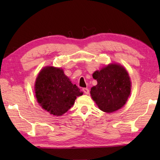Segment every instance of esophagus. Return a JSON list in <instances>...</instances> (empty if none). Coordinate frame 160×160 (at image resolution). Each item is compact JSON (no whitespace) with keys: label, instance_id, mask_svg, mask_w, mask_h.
<instances>
[{"label":"esophagus","instance_id":"obj_1","mask_svg":"<svg viewBox=\"0 0 160 160\" xmlns=\"http://www.w3.org/2000/svg\"><path fill=\"white\" fill-rule=\"evenodd\" d=\"M82 91L85 94H89V89H87V88H83Z\"/></svg>","mask_w":160,"mask_h":160}]
</instances>
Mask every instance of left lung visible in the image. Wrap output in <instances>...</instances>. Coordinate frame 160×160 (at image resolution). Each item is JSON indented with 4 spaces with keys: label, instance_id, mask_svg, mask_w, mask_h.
<instances>
[{
    "label": "left lung",
    "instance_id": "8db88e82",
    "mask_svg": "<svg viewBox=\"0 0 160 160\" xmlns=\"http://www.w3.org/2000/svg\"><path fill=\"white\" fill-rule=\"evenodd\" d=\"M93 78L98 82L91 89L93 100L102 110L111 113L124 106L131 93V81L123 67L111 64L95 71Z\"/></svg>",
    "mask_w": 160,
    "mask_h": 160
}]
</instances>
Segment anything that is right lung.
I'll return each mask as SVG.
<instances>
[{"label": "right lung", "mask_w": 160, "mask_h": 160, "mask_svg": "<svg viewBox=\"0 0 160 160\" xmlns=\"http://www.w3.org/2000/svg\"><path fill=\"white\" fill-rule=\"evenodd\" d=\"M36 97L42 108L54 115H62L73 106L79 88L71 82L59 68L48 67L40 71L35 84Z\"/></svg>", "instance_id": "1"}]
</instances>
